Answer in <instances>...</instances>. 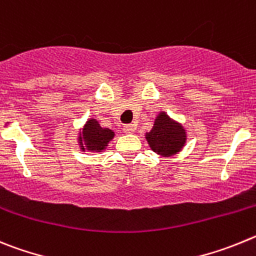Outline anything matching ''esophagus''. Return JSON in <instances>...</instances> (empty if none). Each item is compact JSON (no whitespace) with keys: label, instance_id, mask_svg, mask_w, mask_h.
<instances>
[{"label":"esophagus","instance_id":"obj_1","mask_svg":"<svg viewBox=\"0 0 256 256\" xmlns=\"http://www.w3.org/2000/svg\"><path fill=\"white\" fill-rule=\"evenodd\" d=\"M136 130V126L134 125V124H128V125L124 126V132L126 134H134Z\"/></svg>","mask_w":256,"mask_h":256}]
</instances>
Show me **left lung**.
<instances>
[{
	"label": "left lung",
	"mask_w": 256,
	"mask_h": 256,
	"mask_svg": "<svg viewBox=\"0 0 256 256\" xmlns=\"http://www.w3.org/2000/svg\"><path fill=\"white\" fill-rule=\"evenodd\" d=\"M145 139L154 153L162 156H171L182 150L188 140V134L181 124L162 111L154 120L152 130L145 132Z\"/></svg>",
	"instance_id": "8db88e82"
}]
</instances>
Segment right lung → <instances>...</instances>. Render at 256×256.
<instances>
[{"label":"right lung","mask_w":256,"mask_h":256,"mask_svg":"<svg viewBox=\"0 0 256 256\" xmlns=\"http://www.w3.org/2000/svg\"><path fill=\"white\" fill-rule=\"evenodd\" d=\"M114 138V131L102 128L96 118H89L84 128H80L78 135V144L82 152L100 153L104 152L110 142Z\"/></svg>","instance_id":"obj_1"}]
</instances>
